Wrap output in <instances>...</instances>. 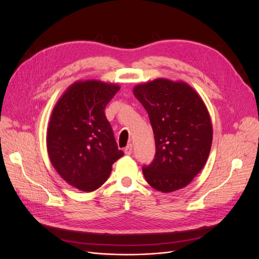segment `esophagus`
<instances>
[{
    "label": "esophagus",
    "mask_w": 259,
    "mask_h": 259,
    "mask_svg": "<svg viewBox=\"0 0 259 259\" xmlns=\"http://www.w3.org/2000/svg\"><path fill=\"white\" fill-rule=\"evenodd\" d=\"M132 150H133V147H132V144H128L127 147L125 148V154L127 155H130L132 153Z\"/></svg>",
    "instance_id": "esophagus-1"
}]
</instances>
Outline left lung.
Listing matches in <instances>:
<instances>
[{
	"label": "left lung",
	"mask_w": 259,
	"mask_h": 259,
	"mask_svg": "<svg viewBox=\"0 0 259 259\" xmlns=\"http://www.w3.org/2000/svg\"><path fill=\"white\" fill-rule=\"evenodd\" d=\"M148 112L155 140V156L143 167L147 183L169 193L193 181L208 159L213 129L199 94L183 80L156 78L133 88Z\"/></svg>",
	"instance_id": "left-lung-1"
}]
</instances>
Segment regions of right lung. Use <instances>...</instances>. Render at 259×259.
<instances>
[{
	"instance_id": "1",
	"label": "right lung",
	"mask_w": 259,
	"mask_h": 259,
	"mask_svg": "<svg viewBox=\"0 0 259 259\" xmlns=\"http://www.w3.org/2000/svg\"><path fill=\"white\" fill-rule=\"evenodd\" d=\"M119 90L97 79L75 81L54 106L47 129V151L61 178L80 191L99 189L109 178L118 150L105 108Z\"/></svg>"
}]
</instances>
